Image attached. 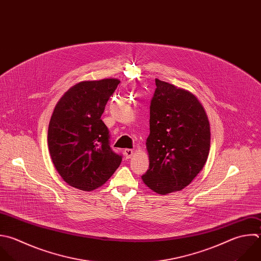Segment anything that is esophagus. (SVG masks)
Segmentation results:
<instances>
[{"instance_id":"34e87169","label":"esophagus","mask_w":261,"mask_h":261,"mask_svg":"<svg viewBox=\"0 0 261 261\" xmlns=\"http://www.w3.org/2000/svg\"><path fill=\"white\" fill-rule=\"evenodd\" d=\"M123 153H124V157H125V159H129V158L133 156L134 151H133L132 149H124Z\"/></svg>"}]
</instances>
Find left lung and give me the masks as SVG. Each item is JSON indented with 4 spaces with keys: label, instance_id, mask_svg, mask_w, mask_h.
<instances>
[{
    "label": "left lung",
    "instance_id": "obj_1",
    "mask_svg": "<svg viewBox=\"0 0 261 261\" xmlns=\"http://www.w3.org/2000/svg\"><path fill=\"white\" fill-rule=\"evenodd\" d=\"M147 139L149 169L142 175L154 192L186 188L202 170L210 148V126L201 103L190 92L155 80Z\"/></svg>",
    "mask_w": 261,
    "mask_h": 261
}]
</instances>
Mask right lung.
I'll use <instances>...</instances> for the list:
<instances>
[{"mask_svg": "<svg viewBox=\"0 0 261 261\" xmlns=\"http://www.w3.org/2000/svg\"><path fill=\"white\" fill-rule=\"evenodd\" d=\"M119 81L82 82L57 103L48 129L55 168L71 187L92 191L104 185L121 163L110 147V134L101 116Z\"/></svg>", "mask_w": 261, "mask_h": 261, "instance_id": "obj_1", "label": "right lung"}]
</instances>
